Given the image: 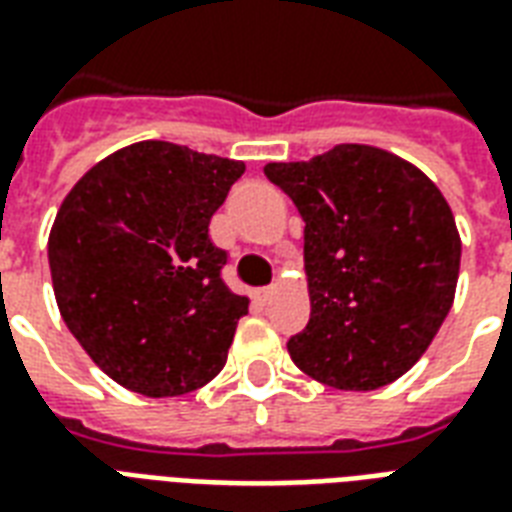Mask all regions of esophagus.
Here are the masks:
<instances>
[{"label":"esophagus","instance_id":"1","mask_svg":"<svg viewBox=\"0 0 512 512\" xmlns=\"http://www.w3.org/2000/svg\"><path fill=\"white\" fill-rule=\"evenodd\" d=\"M272 294H275V286H267V288H261L259 291V299L261 302H270Z\"/></svg>","mask_w":512,"mask_h":512}]
</instances>
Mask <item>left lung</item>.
<instances>
[{
    "instance_id": "8db88e82",
    "label": "left lung",
    "mask_w": 512,
    "mask_h": 512,
    "mask_svg": "<svg viewBox=\"0 0 512 512\" xmlns=\"http://www.w3.org/2000/svg\"><path fill=\"white\" fill-rule=\"evenodd\" d=\"M264 175L305 221L310 321L288 340L299 370L375 391L416 364L453 305L461 240L440 188L372 145H334Z\"/></svg>"
}]
</instances>
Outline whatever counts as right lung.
<instances>
[{
    "mask_svg": "<svg viewBox=\"0 0 512 512\" xmlns=\"http://www.w3.org/2000/svg\"><path fill=\"white\" fill-rule=\"evenodd\" d=\"M245 164L145 140L88 169L51 237L61 318L99 370L142 397H180L224 370L248 313L221 278L210 218Z\"/></svg>",
    "mask_w": 512,
    "mask_h": 512,
    "instance_id": "add662e5",
    "label": "right lung"
}]
</instances>
